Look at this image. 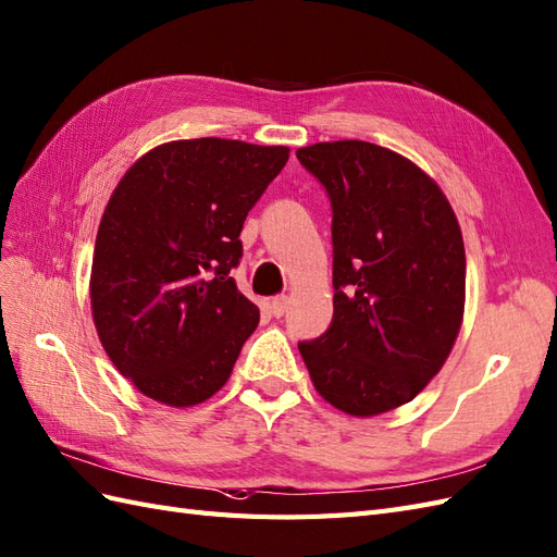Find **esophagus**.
I'll list each match as a JSON object with an SVG mask.
<instances>
[{
    "instance_id": "esophagus-1",
    "label": "esophagus",
    "mask_w": 557,
    "mask_h": 557,
    "mask_svg": "<svg viewBox=\"0 0 557 557\" xmlns=\"http://www.w3.org/2000/svg\"><path fill=\"white\" fill-rule=\"evenodd\" d=\"M287 306H289L287 296H275L273 301H270V312H273L275 318H282L284 312H287Z\"/></svg>"
}]
</instances>
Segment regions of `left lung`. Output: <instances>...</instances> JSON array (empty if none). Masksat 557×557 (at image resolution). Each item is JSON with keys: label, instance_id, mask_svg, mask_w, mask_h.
<instances>
[{"label": "left lung", "instance_id": "obj_1", "mask_svg": "<svg viewBox=\"0 0 557 557\" xmlns=\"http://www.w3.org/2000/svg\"><path fill=\"white\" fill-rule=\"evenodd\" d=\"M332 199L334 318L298 344L312 386L350 417L414 400L447 362L466 306V251L440 185L367 140L298 148Z\"/></svg>", "mask_w": 557, "mask_h": 557}]
</instances>
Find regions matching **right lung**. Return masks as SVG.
Segmentation results:
<instances>
[{"label":"right lung","mask_w":557,"mask_h":557,"mask_svg":"<svg viewBox=\"0 0 557 557\" xmlns=\"http://www.w3.org/2000/svg\"><path fill=\"white\" fill-rule=\"evenodd\" d=\"M289 160L284 146L171 140L129 166L98 225L91 315L108 358L169 407L209 400L259 324L237 292L239 233Z\"/></svg>","instance_id":"right-lung-1"}]
</instances>
